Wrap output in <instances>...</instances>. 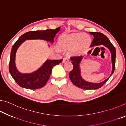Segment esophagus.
Instances as JSON below:
<instances>
[{"instance_id":"1","label":"esophagus","mask_w":126,"mask_h":126,"mask_svg":"<svg viewBox=\"0 0 126 126\" xmlns=\"http://www.w3.org/2000/svg\"><path fill=\"white\" fill-rule=\"evenodd\" d=\"M68 60H69L68 57H64V58H63L62 62H63V63H64V62H66L68 61Z\"/></svg>"}]
</instances>
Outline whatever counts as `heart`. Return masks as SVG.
Masks as SVG:
<instances>
[{
  "instance_id": "1",
  "label": "heart",
  "mask_w": 126,
  "mask_h": 126,
  "mask_svg": "<svg viewBox=\"0 0 126 126\" xmlns=\"http://www.w3.org/2000/svg\"><path fill=\"white\" fill-rule=\"evenodd\" d=\"M91 43V37L87 34H74L63 38L61 46L64 48H70L75 46L74 53L78 54L84 51Z\"/></svg>"
}]
</instances>
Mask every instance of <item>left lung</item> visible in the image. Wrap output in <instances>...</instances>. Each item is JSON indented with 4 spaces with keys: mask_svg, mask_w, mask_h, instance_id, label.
<instances>
[{
    "mask_svg": "<svg viewBox=\"0 0 126 126\" xmlns=\"http://www.w3.org/2000/svg\"><path fill=\"white\" fill-rule=\"evenodd\" d=\"M91 34L94 36L93 40L91 43V46H97L99 45H104L110 51L111 53L112 63V73L110 77L114 72L116 63V49L114 46L111 43L107 36L104 34L99 32H90ZM83 56H73L70 57L73 65V69L69 74L70 79L74 85L80 88L83 90H96L100 88L104 85L109 80V78H107L105 81L102 82L95 83H91L85 81L81 77L80 74V70L79 64L81 60H82Z\"/></svg>",
    "mask_w": 126,
    "mask_h": 126,
    "instance_id": "obj_1",
    "label": "left lung"
}]
</instances>
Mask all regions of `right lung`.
<instances>
[{"mask_svg":"<svg viewBox=\"0 0 126 126\" xmlns=\"http://www.w3.org/2000/svg\"><path fill=\"white\" fill-rule=\"evenodd\" d=\"M60 29V27H58L55 29L28 32L19 37L12 46L9 70L14 80L21 87L30 90H36L44 87L50 78L53 66L61 63L62 60H47L43 65L35 72L22 74L17 70L15 63L16 53L18 47L23 41L31 39H43L53 42L56 34Z\"/></svg>","mask_w":126,"mask_h":126,"instance_id":"obj_1","label":"right lung"}]
</instances>
